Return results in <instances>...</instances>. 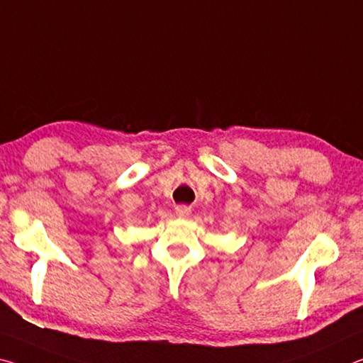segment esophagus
<instances>
[{
	"label": "esophagus",
	"instance_id": "esophagus-1",
	"mask_svg": "<svg viewBox=\"0 0 363 363\" xmlns=\"http://www.w3.org/2000/svg\"><path fill=\"white\" fill-rule=\"evenodd\" d=\"M175 213L178 217H182V218H188L189 216H191V207H188V206H177L175 207Z\"/></svg>",
	"mask_w": 363,
	"mask_h": 363
}]
</instances>
